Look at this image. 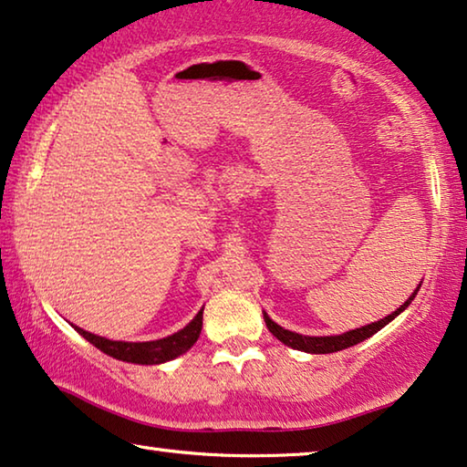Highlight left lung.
I'll list each match as a JSON object with an SVG mask.
<instances>
[{
    "mask_svg": "<svg viewBox=\"0 0 467 467\" xmlns=\"http://www.w3.org/2000/svg\"><path fill=\"white\" fill-rule=\"evenodd\" d=\"M420 287H421V285H420ZM420 287H417L415 294H413L411 297H409V300H407L405 304H402L399 310H394L389 317L381 318V321H378V323H371V325L360 327V329L348 331V333H344V336H329V337L300 336V333H294V331L283 329V327L276 325V323L273 321V318H270V317L266 315V312H264V321H266V327L270 329V333H273V336H275L276 339H281V342H283L285 346H291V348H296V350H304V352H312V354H329V352L344 350V348L357 346V344L363 342V339L371 337L373 333H378V331L381 329V327H386L389 321H392V318L399 317L400 312L405 310L407 306L413 302V297L417 296V291H420Z\"/></svg>",
    "mask_w": 467,
    "mask_h": 467,
    "instance_id": "8db88e82",
    "label": "left lung"
}]
</instances>
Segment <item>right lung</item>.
Segmentation results:
<instances>
[{
    "label": "right lung",
    "mask_w": 467,
    "mask_h": 467,
    "mask_svg": "<svg viewBox=\"0 0 467 467\" xmlns=\"http://www.w3.org/2000/svg\"><path fill=\"white\" fill-rule=\"evenodd\" d=\"M201 327H203V310H199V315L194 317L184 329H180L170 337L155 339V342H113V339L83 331L79 327H75V329H78L89 344H94L99 350L109 354V357L136 365H159L189 350V348L197 342Z\"/></svg>",
    "instance_id": "right-lung-1"
}]
</instances>
